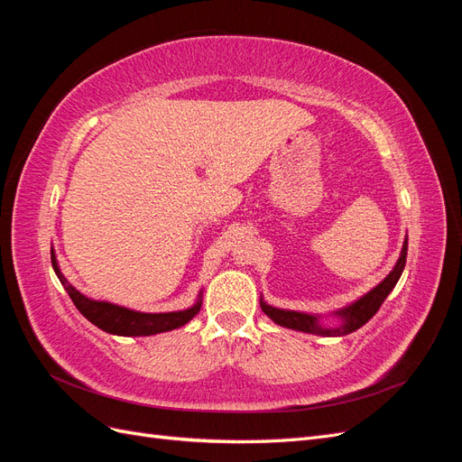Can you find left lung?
<instances>
[{
	"label": "left lung",
	"instance_id": "obj_1",
	"mask_svg": "<svg viewBox=\"0 0 462 462\" xmlns=\"http://www.w3.org/2000/svg\"><path fill=\"white\" fill-rule=\"evenodd\" d=\"M407 250H409V241L404 239L401 256L395 263L393 272H391L380 285L374 287L370 292H366L365 297L358 299L351 306H346V309L337 312V316H341V326L339 328H333V329L321 328L318 324L316 316L302 314V312H291V310H279V309H273V306L265 304L262 300H260V306H262V310L275 321V324L289 328V329L314 333V335H326V337H333V335H348V333H353L358 328L365 326L366 321L370 318H374L375 312L380 310V306L383 304V300L387 299L389 292L393 291V287L397 285L399 277L404 270V263H407Z\"/></svg>",
	"mask_w": 462,
	"mask_h": 462
}]
</instances>
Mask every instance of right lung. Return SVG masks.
<instances>
[{
  "label": "right lung",
  "instance_id": "add662e5",
  "mask_svg": "<svg viewBox=\"0 0 462 462\" xmlns=\"http://www.w3.org/2000/svg\"><path fill=\"white\" fill-rule=\"evenodd\" d=\"M51 265L55 275L60 277L61 285L69 292V297L75 302L79 312L85 316L88 321L100 329L114 333V335H153L162 331H171L175 328L185 326L194 316L200 312L202 302L199 300L192 309L180 310V312H163V314H146V312H134L129 309H123V306L102 302V300H92L88 297L79 292L71 283L67 282L65 275L60 272L58 260L51 250Z\"/></svg>",
  "mask_w": 462,
  "mask_h": 462
}]
</instances>
